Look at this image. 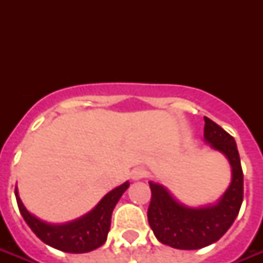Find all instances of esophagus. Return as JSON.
Returning a JSON list of instances; mask_svg holds the SVG:
<instances>
[{"instance_id": "1", "label": "esophagus", "mask_w": 263, "mask_h": 263, "mask_svg": "<svg viewBox=\"0 0 263 263\" xmlns=\"http://www.w3.org/2000/svg\"><path fill=\"white\" fill-rule=\"evenodd\" d=\"M146 176H147V171L144 168H135L131 173V177L134 180H140L143 179V177H146Z\"/></svg>"}]
</instances>
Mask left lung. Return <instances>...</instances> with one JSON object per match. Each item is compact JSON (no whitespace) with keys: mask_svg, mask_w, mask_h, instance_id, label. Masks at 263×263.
<instances>
[{"mask_svg":"<svg viewBox=\"0 0 263 263\" xmlns=\"http://www.w3.org/2000/svg\"><path fill=\"white\" fill-rule=\"evenodd\" d=\"M204 139L225 154L232 166V183L218 203L202 209L185 208L162 185L148 183L152 190L148 224L157 239L173 249L198 250L218 240L231 228L243 202V171L233 136L204 117Z\"/></svg>","mask_w":263,"mask_h":263,"instance_id":"left-lung-1","label":"left lung"}]
</instances>
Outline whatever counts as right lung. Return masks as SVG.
<instances>
[{"label":"right lung","mask_w":263,"mask_h":263,"mask_svg":"<svg viewBox=\"0 0 263 263\" xmlns=\"http://www.w3.org/2000/svg\"><path fill=\"white\" fill-rule=\"evenodd\" d=\"M128 187H129L128 181L121 184L120 187L115 188L113 191L103 196L102 200L95 206L92 212L79 220L64 225H50L38 220L23 206L16 188H14V195L24 221L43 243L60 251L82 254L98 249L106 241L107 232L110 229L113 209Z\"/></svg>","instance_id":"add662e5"}]
</instances>
